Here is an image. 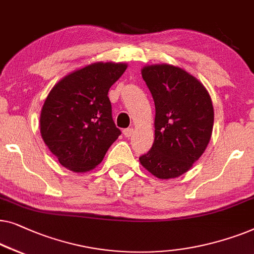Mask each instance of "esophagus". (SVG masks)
<instances>
[{
	"label": "esophagus",
	"mask_w": 254,
	"mask_h": 254,
	"mask_svg": "<svg viewBox=\"0 0 254 254\" xmlns=\"http://www.w3.org/2000/svg\"><path fill=\"white\" fill-rule=\"evenodd\" d=\"M123 134L126 135L127 138H128V137H131L132 134H133V128L132 127H127V128H124L123 130Z\"/></svg>",
	"instance_id": "1"
}]
</instances>
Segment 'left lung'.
I'll return each instance as SVG.
<instances>
[{
    "label": "left lung",
    "instance_id": "8db88e82",
    "mask_svg": "<svg viewBox=\"0 0 254 254\" xmlns=\"http://www.w3.org/2000/svg\"><path fill=\"white\" fill-rule=\"evenodd\" d=\"M155 105L152 148L139 158L161 180L181 176L202 155L213 131L214 110L208 92L187 71L169 64L141 70Z\"/></svg>",
    "mask_w": 254,
    "mask_h": 254
}]
</instances>
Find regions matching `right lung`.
<instances>
[{"instance_id": "1", "label": "right lung", "mask_w": 254, "mask_h": 254, "mask_svg": "<svg viewBox=\"0 0 254 254\" xmlns=\"http://www.w3.org/2000/svg\"><path fill=\"white\" fill-rule=\"evenodd\" d=\"M126 70L123 63H93L67 74L49 92L40 132L63 167L76 173L93 169L119 138L108 91Z\"/></svg>"}]
</instances>
